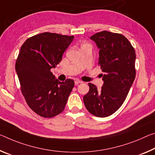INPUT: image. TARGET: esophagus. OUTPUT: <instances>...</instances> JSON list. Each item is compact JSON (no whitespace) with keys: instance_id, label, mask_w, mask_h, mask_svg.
Listing matches in <instances>:
<instances>
[{"instance_id":"34e87169","label":"esophagus","mask_w":155,"mask_h":155,"mask_svg":"<svg viewBox=\"0 0 155 155\" xmlns=\"http://www.w3.org/2000/svg\"><path fill=\"white\" fill-rule=\"evenodd\" d=\"M82 82L81 81H79V80H77V81H74V84L77 85H78V84H79V83H81Z\"/></svg>"}]
</instances>
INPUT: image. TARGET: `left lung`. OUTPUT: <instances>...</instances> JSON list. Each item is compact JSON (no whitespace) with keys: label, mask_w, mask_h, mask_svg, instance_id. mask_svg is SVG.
Masks as SVG:
<instances>
[{"label":"left lung","mask_w":155,"mask_h":155,"mask_svg":"<svg viewBox=\"0 0 155 155\" xmlns=\"http://www.w3.org/2000/svg\"><path fill=\"white\" fill-rule=\"evenodd\" d=\"M99 50V64L104 84L101 89L89 83L90 90L83 96L85 107L94 116L112 114L126 100L136 76L134 49L122 34L103 31L90 38Z\"/></svg>","instance_id":"1"}]
</instances>
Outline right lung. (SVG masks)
Instances as JSON below:
<instances>
[{
    "instance_id": "right-lung-1",
    "label": "right lung",
    "mask_w": 155,
    "mask_h": 155,
    "mask_svg": "<svg viewBox=\"0 0 155 155\" xmlns=\"http://www.w3.org/2000/svg\"><path fill=\"white\" fill-rule=\"evenodd\" d=\"M74 36L44 32L29 38L21 46L15 69L29 107L45 118L63 111L74 85L72 79L61 82L50 70L55 68Z\"/></svg>"
}]
</instances>
